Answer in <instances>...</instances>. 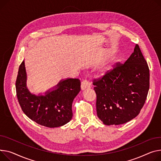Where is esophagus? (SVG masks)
Listing matches in <instances>:
<instances>
[{
	"label": "esophagus",
	"instance_id": "34e87169",
	"mask_svg": "<svg viewBox=\"0 0 161 161\" xmlns=\"http://www.w3.org/2000/svg\"><path fill=\"white\" fill-rule=\"evenodd\" d=\"M90 87H91V83L87 80H85L81 82V91H84Z\"/></svg>",
	"mask_w": 161,
	"mask_h": 161
}]
</instances>
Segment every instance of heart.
Returning <instances> with one entry per match:
<instances>
[{
  "mask_svg": "<svg viewBox=\"0 0 161 161\" xmlns=\"http://www.w3.org/2000/svg\"><path fill=\"white\" fill-rule=\"evenodd\" d=\"M109 69H106L105 70H103V72H102V74L103 75H104V74H105L107 72H108V71H109Z\"/></svg>",
  "mask_w": 161,
  "mask_h": 161,
  "instance_id": "b5f03b06",
  "label": "heart"
}]
</instances>
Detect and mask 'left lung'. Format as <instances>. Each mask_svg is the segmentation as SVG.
Instances as JSON below:
<instances>
[{"label":"left lung","mask_w":161,"mask_h":161,"mask_svg":"<svg viewBox=\"0 0 161 161\" xmlns=\"http://www.w3.org/2000/svg\"><path fill=\"white\" fill-rule=\"evenodd\" d=\"M96 112L105 125L130 122L140 113L149 87V70L138 45L124 64L93 83Z\"/></svg>","instance_id":"left-lung-1"}]
</instances>
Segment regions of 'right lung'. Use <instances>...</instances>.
Masks as SVG:
<instances>
[{"instance_id":"1","label":"right lung","mask_w":161,"mask_h":161,"mask_svg":"<svg viewBox=\"0 0 161 161\" xmlns=\"http://www.w3.org/2000/svg\"><path fill=\"white\" fill-rule=\"evenodd\" d=\"M26 82L27 74L23 61L19 66L15 86L19 103L29 119L51 128L63 126L71 120L72 102L80 91V80H61L55 86L38 94L30 92Z\"/></svg>"}]
</instances>
